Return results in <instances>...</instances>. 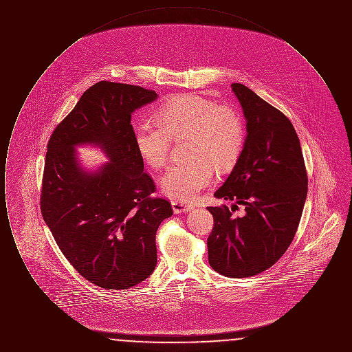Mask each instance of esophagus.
I'll use <instances>...</instances> for the list:
<instances>
[{
    "mask_svg": "<svg viewBox=\"0 0 352 352\" xmlns=\"http://www.w3.org/2000/svg\"><path fill=\"white\" fill-rule=\"evenodd\" d=\"M171 206H173V210L175 214H184V212H188V211L194 210V204L186 203V201H173Z\"/></svg>",
    "mask_w": 352,
    "mask_h": 352,
    "instance_id": "esophagus-1",
    "label": "esophagus"
}]
</instances>
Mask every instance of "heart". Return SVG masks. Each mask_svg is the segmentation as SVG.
Returning a JSON list of instances; mask_svg holds the SVG:
<instances>
[{
	"label": "heart",
	"mask_w": 352,
	"mask_h": 352,
	"mask_svg": "<svg viewBox=\"0 0 352 352\" xmlns=\"http://www.w3.org/2000/svg\"><path fill=\"white\" fill-rule=\"evenodd\" d=\"M157 118L141 121L134 129L135 149L151 168L166 165L171 138L190 135V161L171 166L161 179L162 191L175 201H194L212 182L214 166L219 171L232 168L243 151L244 120L232 105L184 95L161 105Z\"/></svg>",
	"instance_id": "heart-1"
}]
</instances>
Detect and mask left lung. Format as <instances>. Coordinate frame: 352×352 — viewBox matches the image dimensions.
<instances>
[{"label": "left lung", "mask_w": 352, "mask_h": 352, "mask_svg": "<svg viewBox=\"0 0 352 352\" xmlns=\"http://www.w3.org/2000/svg\"><path fill=\"white\" fill-rule=\"evenodd\" d=\"M247 120V138L232 173L214 194L234 201L207 207L214 228L208 263L220 274L252 277L274 265L292 244L307 195V173L298 135L281 111L240 83L232 85ZM237 204L246 215H232Z\"/></svg>", "instance_id": "1"}]
</instances>
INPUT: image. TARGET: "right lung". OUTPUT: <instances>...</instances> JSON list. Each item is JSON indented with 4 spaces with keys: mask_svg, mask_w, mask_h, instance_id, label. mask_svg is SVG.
Here are the masks:
<instances>
[{
    "mask_svg": "<svg viewBox=\"0 0 352 352\" xmlns=\"http://www.w3.org/2000/svg\"><path fill=\"white\" fill-rule=\"evenodd\" d=\"M157 99L140 85L99 82L89 87L51 134L41 212L58 247L85 280L102 289H129L157 265L155 234L173 215L151 197L131 118ZM99 144L111 161L95 173L78 166L74 146Z\"/></svg>",
    "mask_w": 352,
    "mask_h": 352,
    "instance_id": "obj_1",
    "label": "right lung"
}]
</instances>
